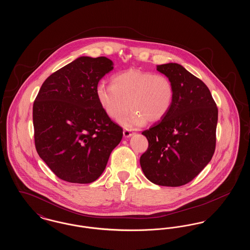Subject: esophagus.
<instances>
[{"label":"esophagus","mask_w":250,"mask_h":250,"mask_svg":"<svg viewBox=\"0 0 250 250\" xmlns=\"http://www.w3.org/2000/svg\"><path fill=\"white\" fill-rule=\"evenodd\" d=\"M123 133H124V137L125 138H130L131 136L133 135V133L130 130H128V129H125Z\"/></svg>","instance_id":"esophagus-1"}]
</instances>
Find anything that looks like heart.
Listing matches in <instances>:
<instances>
[{"mask_svg": "<svg viewBox=\"0 0 250 250\" xmlns=\"http://www.w3.org/2000/svg\"><path fill=\"white\" fill-rule=\"evenodd\" d=\"M96 97L109 118L120 120L127 128L144 125L147 121L155 124L163 119L172 106L174 87L162 74L129 69L114 75L111 84L101 83L96 87Z\"/></svg>", "mask_w": 250, "mask_h": 250, "instance_id": "1", "label": "heart"}]
</instances>
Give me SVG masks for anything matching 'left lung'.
<instances>
[{
	"label": "left lung",
	"mask_w": 250,
	"mask_h": 250,
	"mask_svg": "<svg viewBox=\"0 0 250 250\" xmlns=\"http://www.w3.org/2000/svg\"><path fill=\"white\" fill-rule=\"evenodd\" d=\"M156 70L171 81L174 99L166 116L143 131L149 146L140 163L152 183L180 187L211 161L218 110L208 87L181 64H160Z\"/></svg>",
	"instance_id": "obj_1"
}]
</instances>
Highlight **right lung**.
Instances as JSON below:
<instances>
[{"label": "right lung", "instance_id": "add662e5", "mask_svg": "<svg viewBox=\"0 0 250 250\" xmlns=\"http://www.w3.org/2000/svg\"><path fill=\"white\" fill-rule=\"evenodd\" d=\"M112 69V61L106 57H79L51 74L36 96V151L63 181H95L123 138L122 127L105 113L95 92L99 81Z\"/></svg>", "mask_w": 250, "mask_h": 250}]
</instances>
